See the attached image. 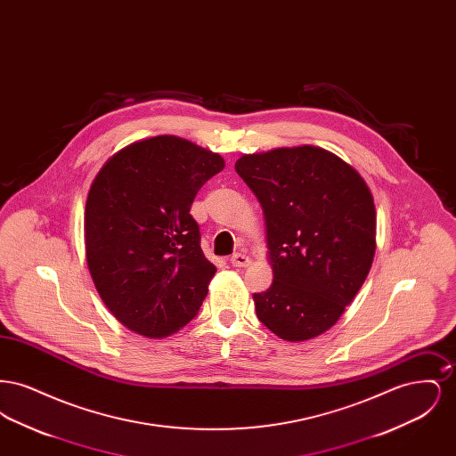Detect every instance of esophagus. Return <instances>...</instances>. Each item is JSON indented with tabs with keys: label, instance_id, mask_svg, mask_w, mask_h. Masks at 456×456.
Listing matches in <instances>:
<instances>
[{
	"label": "esophagus",
	"instance_id": "1",
	"mask_svg": "<svg viewBox=\"0 0 456 456\" xmlns=\"http://www.w3.org/2000/svg\"><path fill=\"white\" fill-rule=\"evenodd\" d=\"M231 263H232V266H238V268H246V266H249V256H246V255H242V253H236L232 258H231Z\"/></svg>",
	"mask_w": 456,
	"mask_h": 456
}]
</instances>
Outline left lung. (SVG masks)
<instances>
[{
  "label": "left lung",
  "mask_w": 456,
  "mask_h": 456,
  "mask_svg": "<svg viewBox=\"0 0 456 456\" xmlns=\"http://www.w3.org/2000/svg\"><path fill=\"white\" fill-rule=\"evenodd\" d=\"M236 173L260 201L273 282L253 294L263 325L287 342L338 322L368 277L376 208L366 181L325 149L246 153Z\"/></svg>",
  "instance_id": "1"
}]
</instances>
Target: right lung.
<instances>
[{
	"instance_id": "1",
	"label": "right lung",
	"mask_w": 456,
	"mask_h": 456,
	"mask_svg": "<svg viewBox=\"0 0 456 456\" xmlns=\"http://www.w3.org/2000/svg\"><path fill=\"white\" fill-rule=\"evenodd\" d=\"M225 167L218 153L160 134L109 157L86 203V255L101 299L121 325L164 338L188 325L217 268L200 248L191 203Z\"/></svg>"
}]
</instances>
